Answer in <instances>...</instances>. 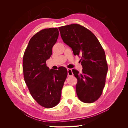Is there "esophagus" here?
Returning <instances> with one entry per match:
<instances>
[{
	"label": "esophagus",
	"instance_id": "esophagus-1",
	"mask_svg": "<svg viewBox=\"0 0 128 128\" xmlns=\"http://www.w3.org/2000/svg\"><path fill=\"white\" fill-rule=\"evenodd\" d=\"M67 72H68V76H71L73 75V73L72 72V70L71 69H67Z\"/></svg>",
	"mask_w": 128,
	"mask_h": 128
}]
</instances>
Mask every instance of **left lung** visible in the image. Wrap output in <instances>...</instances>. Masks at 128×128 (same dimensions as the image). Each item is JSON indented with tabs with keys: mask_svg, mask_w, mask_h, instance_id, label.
I'll list each match as a JSON object with an SVG mask.
<instances>
[{
	"mask_svg": "<svg viewBox=\"0 0 128 128\" xmlns=\"http://www.w3.org/2000/svg\"><path fill=\"white\" fill-rule=\"evenodd\" d=\"M58 29L62 40L72 48L74 54L82 56L80 61L82 72L72 70L77 80L78 98L85 103L94 102L102 94L108 71L104 50L94 34L82 26L72 24Z\"/></svg>",
	"mask_w": 128,
	"mask_h": 128,
	"instance_id": "left-lung-1",
	"label": "left lung"
}]
</instances>
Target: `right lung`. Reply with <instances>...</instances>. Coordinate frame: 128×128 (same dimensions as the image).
<instances>
[{
    "instance_id": "obj_1",
    "label": "right lung",
    "mask_w": 128,
    "mask_h": 128,
    "mask_svg": "<svg viewBox=\"0 0 128 128\" xmlns=\"http://www.w3.org/2000/svg\"><path fill=\"white\" fill-rule=\"evenodd\" d=\"M58 36L56 28L40 30L29 40L23 59L24 79L30 94L38 104L48 108L60 102L67 76L65 67L54 70L46 66V61L52 55Z\"/></svg>"
}]
</instances>
